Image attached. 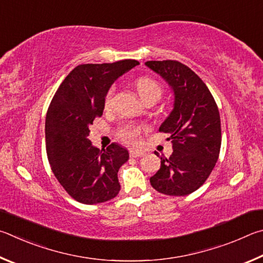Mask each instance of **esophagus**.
<instances>
[{
    "label": "esophagus",
    "instance_id": "esophagus-1",
    "mask_svg": "<svg viewBox=\"0 0 263 263\" xmlns=\"http://www.w3.org/2000/svg\"><path fill=\"white\" fill-rule=\"evenodd\" d=\"M144 151L143 150H139V149H132L130 150V157L133 158H139L142 157V156H144Z\"/></svg>",
    "mask_w": 263,
    "mask_h": 263
}]
</instances>
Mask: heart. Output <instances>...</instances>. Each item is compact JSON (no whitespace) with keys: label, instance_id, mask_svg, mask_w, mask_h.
Instances as JSON below:
<instances>
[{"label":"heart","instance_id":"obj_1","mask_svg":"<svg viewBox=\"0 0 263 263\" xmlns=\"http://www.w3.org/2000/svg\"><path fill=\"white\" fill-rule=\"evenodd\" d=\"M136 89L137 92H139L140 97L143 101H148L150 99H159L160 96H162V87L159 86V84L156 81L151 80L149 77H141L136 81ZM114 93V87L109 89L107 96H106V100L105 104L106 106H108L112 101V97ZM140 134V128L139 127H134V126H129L126 127L122 130V137L128 142H135L139 137Z\"/></svg>","mask_w":263,"mask_h":263}]
</instances>
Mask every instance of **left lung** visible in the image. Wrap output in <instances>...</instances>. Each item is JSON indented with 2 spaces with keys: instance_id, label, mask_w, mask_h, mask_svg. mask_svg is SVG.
I'll return each mask as SVG.
<instances>
[{
  "instance_id": "8db88e82",
  "label": "left lung",
  "mask_w": 263,
  "mask_h": 263,
  "mask_svg": "<svg viewBox=\"0 0 263 263\" xmlns=\"http://www.w3.org/2000/svg\"><path fill=\"white\" fill-rule=\"evenodd\" d=\"M145 66L173 92V108L159 127V132L170 134L173 153L168 158L160 156V168L150 183L163 194L185 196L203 185L218 159V107L203 81L185 64L166 60L148 61Z\"/></svg>"
}]
</instances>
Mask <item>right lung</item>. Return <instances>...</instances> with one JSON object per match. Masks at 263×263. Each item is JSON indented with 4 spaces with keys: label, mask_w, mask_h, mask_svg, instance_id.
<instances>
[{
    "label": "right lung",
    "mask_w": 263,
    "mask_h": 263,
    "mask_svg": "<svg viewBox=\"0 0 263 263\" xmlns=\"http://www.w3.org/2000/svg\"><path fill=\"white\" fill-rule=\"evenodd\" d=\"M136 60L81 64L55 92L46 115V151L54 176L76 201L97 204L119 194V168L129 159L122 145H92L89 127L103 115L113 83L139 66Z\"/></svg>",
    "instance_id": "add662e5"
}]
</instances>
